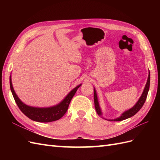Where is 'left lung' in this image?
Returning a JSON list of instances; mask_svg holds the SVG:
<instances>
[{
  "label": "left lung",
  "instance_id": "obj_1",
  "mask_svg": "<svg viewBox=\"0 0 160 160\" xmlns=\"http://www.w3.org/2000/svg\"><path fill=\"white\" fill-rule=\"evenodd\" d=\"M150 71H149L148 73V79H147V84H146L144 89L142 92V96H140V99L138 100V101L137 102V103L135 104L133 107H132L130 109H128L127 111H124V113H122V115H120L119 118H117L115 119H105L104 118V119L108 121H122L126 120V119L131 118L132 116H133L134 115L136 114L141 109V108L143 106L146 100H147V97L148 95V92L149 90V87H150ZM93 91H94V104H95V108H96V110L97 111V113L100 115V116L102 117V113L101 108L100 107L99 102H98V96H97V93H96V91L95 89V88H93Z\"/></svg>",
  "mask_w": 160,
  "mask_h": 160
}]
</instances>
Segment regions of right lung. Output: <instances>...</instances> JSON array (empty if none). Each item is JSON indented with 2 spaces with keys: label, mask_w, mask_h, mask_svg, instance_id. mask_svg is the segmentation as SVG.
Returning <instances> with one entry per match:
<instances>
[{
  "label": "right lung",
  "mask_w": 160,
  "mask_h": 160,
  "mask_svg": "<svg viewBox=\"0 0 160 160\" xmlns=\"http://www.w3.org/2000/svg\"><path fill=\"white\" fill-rule=\"evenodd\" d=\"M9 84L13 97L20 111L29 119L38 122H50L58 120L62 118L67 112L70 102L75 93H76L78 89L82 85V84H80L75 87L60 103L55 105V106L41 108L28 106L19 99L13 88L11 76L9 77Z\"/></svg>",
  "instance_id": "right-lung-1"
}]
</instances>
